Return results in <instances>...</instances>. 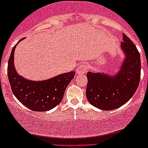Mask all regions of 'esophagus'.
Here are the masks:
<instances>
[{
	"mask_svg": "<svg viewBox=\"0 0 148 148\" xmlns=\"http://www.w3.org/2000/svg\"><path fill=\"white\" fill-rule=\"evenodd\" d=\"M88 70V66L86 64H82L80 66L77 68L76 72L78 74H80V75H83L84 73H86V72Z\"/></svg>",
	"mask_w": 148,
	"mask_h": 148,
	"instance_id": "obj_1",
	"label": "esophagus"
}]
</instances>
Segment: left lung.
Masks as SVG:
<instances>
[{"label":"left lung","instance_id":"obj_1","mask_svg":"<svg viewBox=\"0 0 148 148\" xmlns=\"http://www.w3.org/2000/svg\"><path fill=\"white\" fill-rule=\"evenodd\" d=\"M121 48L125 54L119 71L114 75L88 72L86 96L89 102L102 110L120 108L132 98L139 84L140 55L136 45L123 33Z\"/></svg>","mask_w":148,"mask_h":148}]
</instances>
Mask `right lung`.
<instances>
[{
	"mask_svg": "<svg viewBox=\"0 0 148 148\" xmlns=\"http://www.w3.org/2000/svg\"><path fill=\"white\" fill-rule=\"evenodd\" d=\"M17 44L12 48L7 67L8 78L13 94L20 102L33 111L42 112L53 109L61 103L65 90L75 73L71 71L63 73L40 82L26 79L18 75L14 65V53Z\"/></svg>",
	"mask_w": 148,
	"mask_h": 148,
	"instance_id": "right-lung-1",
	"label": "right lung"
}]
</instances>
